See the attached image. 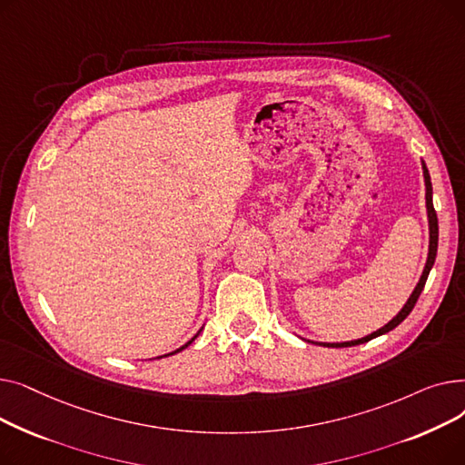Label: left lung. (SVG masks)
<instances>
[{"mask_svg":"<svg viewBox=\"0 0 465 465\" xmlns=\"http://www.w3.org/2000/svg\"><path fill=\"white\" fill-rule=\"evenodd\" d=\"M422 169H424V181H426V207H428V220H430V252H428V262H426V267H424L422 277H420V281H419L417 288L412 290V294H411V298L407 300V303L403 305V309H401V311L394 316V319L390 321L386 326H382L381 330L373 331V333H371V335H368V337H361V339H356V341H347V343H321L322 347L341 349V347H354V345L368 343V341H371V339H375V337H379V335H382V333H388L390 330H394L396 326H400V324L407 319L409 312L414 309V305H417L419 296L422 294L424 284H426V281H428V275H430L431 265H433V262H435V256H437V241H439L437 214H435L433 202H431V181H430V173H428V167H426V163H424V162H422ZM309 343H311V341H309Z\"/></svg>","mask_w":465,"mask_h":465,"instance_id":"1","label":"left lung"}]
</instances>
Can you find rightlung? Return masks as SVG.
Returning <instances> with one entry per match:
<instances>
[{"mask_svg":"<svg viewBox=\"0 0 465 465\" xmlns=\"http://www.w3.org/2000/svg\"><path fill=\"white\" fill-rule=\"evenodd\" d=\"M195 337H198V335H195ZM195 337H192V341H193V339H195ZM192 341H188V343H186V345H184V347H181V349H177V351H175V352H179V351H183V349H186V347H188V345H190V343H192ZM175 352H171V354H175Z\"/></svg>","mask_w":465,"mask_h":465,"instance_id":"obj_1","label":"right lung"}]
</instances>
